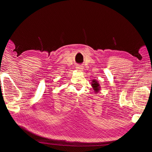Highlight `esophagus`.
Returning a JSON list of instances; mask_svg holds the SVG:
<instances>
[{"instance_id":"1","label":"esophagus","mask_w":152,"mask_h":152,"mask_svg":"<svg viewBox=\"0 0 152 152\" xmlns=\"http://www.w3.org/2000/svg\"><path fill=\"white\" fill-rule=\"evenodd\" d=\"M76 70H82V66H80V65H78L76 66Z\"/></svg>"}]
</instances>
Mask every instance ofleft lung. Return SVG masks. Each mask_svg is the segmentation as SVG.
I'll use <instances>...</instances> for the list:
<instances>
[{"mask_svg":"<svg viewBox=\"0 0 152 152\" xmlns=\"http://www.w3.org/2000/svg\"><path fill=\"white\" fill-rule=\"evenodd\" d=\"M92 87H93V89L95 91V92L97 93V92H99V91L100 90V86H99V84L98 83V82L95 80H92Z\"/></svg>","mask_w":152,"mask_h":152,"instance_id":"8db88e82","label":"left lung"}]
</instances>
